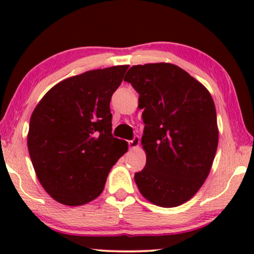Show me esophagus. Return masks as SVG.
<instances>
[{
    "label": "esophagus",
    "instance_id": "esophagus-1",
    "mask_svg": "<svg viewBox=\"0 0 254 254\" xmlns=\"http://www.w3.org/2000/svg\"><path fill=\"white\" fill-rule=\"evenodd\" d=\"M127 144H129L130 149H135V148H137L139 145V137L133 136V138L130 139V141L127 142Z\"/></svg>",
    "mask_w": 254,
    "mask_h": 254
}]
</instances>
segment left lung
I'll return each mask as SVG.
<instances>
[{
	"instance_id": "left-lung-1",
	"label": "left lung",
	"mask_w": 254,
	"mask_h": 254,
	"mask_svg": "<svg viewBox=\"0 0 254 254\" xmlns=\"http://www.w3.org/2000/svg\"><path fill=\"white\" fill-rule=\"evenodd\" d=\"M124 81L139 94L145 124L142 144L147 162L135 173L137 188L164 208L188 202L208 177L217 149L216 109L210 93L170 63L133 65Z\"/></svg>"
}]
</instances>
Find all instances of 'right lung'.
<instances>
[{
    "mask_svg": "<svg viewBox=\"0 0 254 254\" xmlns=\"http://www.w3.org/2000/svg\"><path fill=\"white\" fill-rule=\"evenodd\" d=\"M129 65L86 71L63 80L34 109L27 145L45 191L65 205H82L105 188L127 150L112 135L110 101Z\"/></svg>",
    "mask_w": 254,
    "mask_h": 254,
    "instance_id": "1",
    "label": "right lung"
}]
</instances>
